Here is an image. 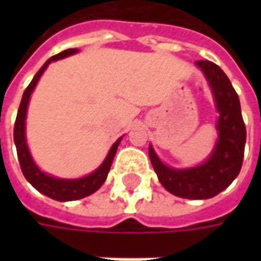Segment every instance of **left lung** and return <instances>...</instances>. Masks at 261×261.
Instances as JSON below:
<instances>
[{
  "mask_svg": "<svg viewBox=\"0 0 261 261\" xmlns=\"http://www.w3.org/2000/svg\"><path fill=\"white\" fill-rule=\"evenodd\" d=\"M213 89L219 119L218 142L207 162L185 170L165 166L149 147V159L162 186L181 198L204 200L217 196L239 175L243 162L246 127L242 117L239 96L218 65L207 60L196 61Z\"/></svg>",
  "mask_w": 261,
  "mask_h": 261,
  "instance_id": "8db88e82",
  "label": "left lung"
}]
</instances>
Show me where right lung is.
<instances>
[{
    "mask_svg": "<svg viewBox=\"0 0 261 261\" xmlns=\"http://www.w3.org/2000/svg\"><path fill=\"white\" fill-rule=\"evenodd\" d=\"M76 51H78L76 48H68V50H64L61 53L56 54L51 59H48L42 68L37 71L32 82L28 85L25 92H23V96H22V100H20L14 127V141L15 145H16V152H18L20 169H22V173L26 177V180L29 181L32 186L35 187L36 190H39L42 194L50 197L53 200H57V201L80 200V198H84V197L96 192L97 189L105 183L106 177H108L109 170H110V166H112V162H113L114 153L117 151V147H119L120 141H121V138H119L117 141L114 142L113 147L110 148L108 156L105 159V162L99 166V169L95 170L89 176L82 177V179H76V180H63V179H56V177L47 176L46 173H43L42 170L39 169L35 165V162H33L25 140L26 109H28L31 93L35 89L39 78L44 72V69L47 68V65L51 61L64 59L67 56H71V54L76 53Z\"/></svg>",
    "mask_w": 261,
    "mask_h": 261,
    "instance_id": "obj_1",
    "label": "right lung"
}]
</instances>
